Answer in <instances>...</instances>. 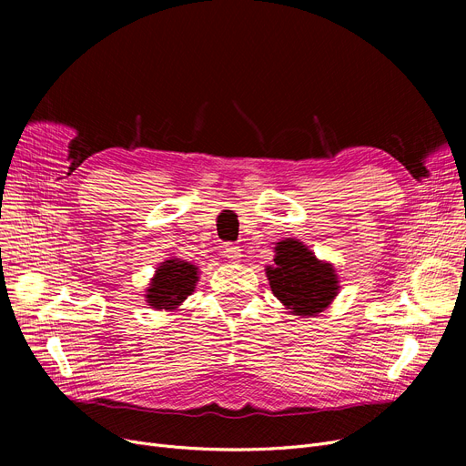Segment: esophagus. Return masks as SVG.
<instances>
[{
  "mask_svg": "<svg viewBox=\"0 0 466 466\" xmlns=\"http://www.w3.org/2000/svg\"><path fill=\"white\" fill-rule=\"evenodd\" d=\"M223 255H225L228 260H238V258L241 257V253H239V248H238V246H234V243H225V248H223Z\"/></svg>",
  "mask_w": 466,
  "mask_h": 466,
  "instance_id": "34e87169",
  "label": "esophagus"
}]
</instances>
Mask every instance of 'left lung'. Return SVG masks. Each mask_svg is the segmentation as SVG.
<instances>
[{
    "mask_svg": "<svg viewBox=\"0 0 466 466\" xmlns=\"http://www.w3.org/2000/svg\"><path fill=\"white\" fill-rule=\"evenodd\" d=\"M274 266L266 268L272 292L297 315L323 311L338 292L334 268L317 260L297 239H283L276 248Z\"/></svg>",
    "mask_w": 466,
    "mask_h": 466,
    "instance_id": "8db88e82",
    "label": "left lung"
}]
</instances>
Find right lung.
I'll list each match as a JSON object with an SVG mask.
<instances>
[{
    "instance_id": "1",
    "label": "right lung",
    "mask_w": 466,
    "mask_h": 466,
    "mask_svg": "<svg viewBox=\"0 0 466 466\" xmlns=\"http://www.w3.org/2000/svg\"><path fill=\"white\" fill-rule=\"evenodd\" d=\"M198 281V268L185 260H166L147 289V302L158 309L177 308Z\"/></svg>"
}]
</instances>
